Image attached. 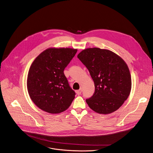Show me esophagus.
<instances>
[{"label":"esophagus","instance_id":"34e87169","mask_svg":"<svg viewBox=\"0 0 153 153\" xmlns=\"http://www.w3.org/2000/svg\"><path fill=\"white\" fill-rule=\"evenodd\" d=\"M76 92L77 94L80 95V94H81V93H82V88H80L79 90H76Z\"/></svg>","mask_w":153,"mask_h":153}]
</instances>
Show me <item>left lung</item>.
<instances>
[{
  "instance_id": "1",
  "label": "left lung",
  "mask_w": 153,
  "mask_h": 153,
  "mask_svg": "<svg viewBox=\"0 0 153 153\" xmlns=\"http://www.w3.org/2000/svg\"><path fill=\"white\" fill-rule=\"evenodd\" d=\"M77 57L87 68L95 91L85 101L95 112L108 114L123 105L130 95L131 77L129 68L117 54L107 49L88 48Z\"/></svg>"
}]
</instances>
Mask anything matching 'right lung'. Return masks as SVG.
<instances>
[{"mask_svg": "<svg viewBox=\"0 0 153 153\" xmlns=\"http://www.w3.org/2000/svg\"><path fill=\"white\" fill-rule=\"evenodd\" d=\"M77 50L49 48L42 52L29 68L27 87L32 102L41 110L51 114L67 110L75 97L64 70Z\"/></svg>", "mask_w": 153, "mask_h": 153, "instance_id": "1", "label": "right lung"}]
</instances>
